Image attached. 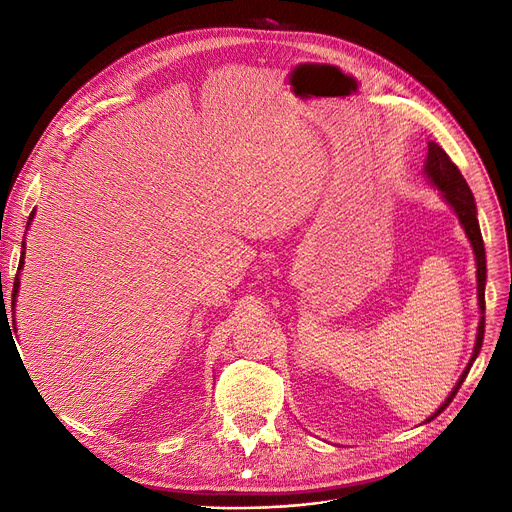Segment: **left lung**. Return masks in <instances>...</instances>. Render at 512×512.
Masks as SVG:
<instances>
[{
  "instance_id": "left-lung-1",
  "label": "left lung",
  "mask_w": 512,
  "mask_h": 512,
  "mask_svg": "<svg viewBox=\"0 0 512 512\" xmlns=\"http://www.w3.org/2000/svg\"><path fill=\"white\" fill-rule=\"evenodd\" d=\"M425 174H427V178H432V182L440 188L444 199L454 209V213L459 215V220H461V224H463V228H465V232L471 240V247H473L475 261H477V301H479L481 313H486V251H483V238H481V230H479V222H477V209H475V199H473L471 188H469L467 180L463 178L461 170L456 168L454 161L448 157V153L436 143H429V153H427V161H425ZM483 330H486V317L481 315L479 328H477L475 351H473V357H471L467 369L463 371L461 380L456 382L454 390L450 392V396L446 398L444 405L427 421H432L434 417H438L450 405L452 398L456 396V392H459V388L465 382L473 361L477 359V355L481 351Z\"/></svg>"
}]
</instances>
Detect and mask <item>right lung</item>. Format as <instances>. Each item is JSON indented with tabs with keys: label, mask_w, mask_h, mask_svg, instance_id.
Returning <instances> with one entry per match:
<instances>
[{
	"label": "right lung",
	"mask_w": 512,
	"mask_h": 512,
	"mask_svg": "<svg viewBox=\"0 0 512 512\" xmlns=\"http://www.w3.org/2000/svg\"><path fill=\"white\" fill-rule=\"evenodd\" d=\"M35 213V211H33ZM33 213H31V218H29V222L33 220ZM22 263H24V247H22V255H20V263H18V270L22 267ZM18 274H16V278H14V288H12V307H14V299H16V292H18Z\"/></svg>",
	"instance_id": "1"
}]
</instances>
